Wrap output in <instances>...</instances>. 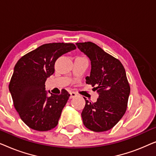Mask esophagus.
Here are the masks:
<instances>
[{
	"label": "esophagus",
	"mask_w": 156,
	"mask_h": 156,
	"mask_svg": "<svg viewBox=\"0 0 156 156\" xmlns=\"http://www.w3.org/2000/svg\"><path fill=\"white\" fill-rule=\"evenodd\" d=\"M75 97H76V94L75 92H73V91H71L70 92V99H73Z\"/></svg>",
	"instance_id": "esophagus-1"
}]
</instances>
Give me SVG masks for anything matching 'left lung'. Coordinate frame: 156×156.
Listing matches in <instances>:
<instances>
[{
    "label": "left lung",
    "instance_id": "obj_1",
    "mask_svg": "<svg viewBox=\"0 0 156 156\" xmlns=\"http://www.w3.org/2000/svg\"><path fill=\"white\" fill-rule=\"evenodd\" d=\"M76 44L91 61V73L86 77V83L95 87L93 89L99 94L94 103L84 97L86 104L82 112L83 123L91 131H106L120 121L126 111L130 85L125 69L118 59L93 42Z\"/></svg>",
    "mask_w": 156,
    "mask_h": 156
}]
</instances>
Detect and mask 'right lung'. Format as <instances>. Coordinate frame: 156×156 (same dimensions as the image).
<instances>
[{"label":"right lung","mask_w":156,"mask_h":156,"mask_svg":"<svg viewBox=\"0 0 156 156\" xmlns=\"http://www.w3.org/2000/svg\"><path fill=\"white\" fill-rule=\"evenodd\" d=\"M75 49L73 43L44 44L27 53L16 63L9 91L20 119L30 129L46 131L58 124L70 94L62 89L60 94H51L48 97L44 83L54 73L57 59Z\"/></svg>","instance_id":"add662e5"}]
</instances>
